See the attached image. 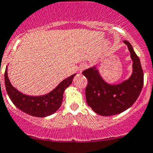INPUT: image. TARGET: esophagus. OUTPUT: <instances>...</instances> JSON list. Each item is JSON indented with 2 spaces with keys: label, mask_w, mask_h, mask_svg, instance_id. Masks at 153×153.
I'll return each instance as SVG.
<instances>
[{
  "label": "esophagus",
  "mask_w": 153,
  "mask_h": 153,
  "mask_svg": "<svg viewBox=\"0 0 153 153\" xmlns=\"http://www.w3.org/2000/svg\"><path fill=\"white\" fill-rule=\"evenodd\" d=\"M86 67H87V64H81L80 66H79V72L81 73L82 71H83L84 70L86 69Z\"/></svg>",
  "instance_id": "obj_1"
}]
</instances>
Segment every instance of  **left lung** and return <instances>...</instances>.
I'll use <instances>...</instances> for the list:
<instances>
[{
    "instance_id": "obj_1",
    "label": "left lung",
    "mask_w": 153,
    "mask_h": 153,
    "mask_svg": "<svg viewBox=\"0 0 153 153\" xmlns=\"http://www.w3.org/2000/svg\"><path fill=\"white\" fill-rule=\"evenodd\" d=\"M124 42L128 47L133 61L132 75L121 83L111 85L106 82L96 67L82 72L88 79L86 97L89 107L102 116L120 114L133 105L143 86V72L138 56L131 43Z\"/></svg>"
}]
</instances>
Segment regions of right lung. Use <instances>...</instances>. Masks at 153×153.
<instances>
[{
    "instance_id": "obj_1",
    "label": "right lung",
    "mask_w": 153,
    "mask_h": 153,
    "mask_svg": "<svg viewBox=\"0 0 153 153\" xmlns=\"http://www.w3.org/2000/svg\"><path fill=\"white\" fill-rule=\"evenodd\" d=\"M75 75L64 79L51 92L41 96H27L13 87L8 78L7 67L4 73V82L10 99L19 110L34 117H45L54 114L61 107L64 90L71 85Z\"/></svg>"
}]
</instances>
